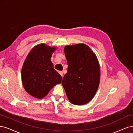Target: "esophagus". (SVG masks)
I'll use <instances>...</instances> for the list:
<instances>
[{
    "label": "esophagus",
    "instance_id": "34e87169",
    "mask_svg": "<svg viewBox=\"0 0 133 133\" xmlns=\"http://www.w3.org/2000/svg\"><path fill=\"white\" fill-rule=\"evenodd\" d=\"M59 75H60L62 76V77L63 76V72H62V71H59Z\"/></svg>",
    "mask_w": 133,
    "mask_h": 133
}]
</instances>
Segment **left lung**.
Returning a JSON list of instances; mask_svg holds the SVG:
<instances>
[{
  "mask_svg": "<svg viewBox=\"0 0 133 133\" xmlns=\"http://www.w3.org/2000/svg\"><path fill=\"white\" fill-rule=\"evenodd\" d=\"M64 51L67 61V74L62 84L71 103L85 104L97 91L100 81V67L95 53L83 44L66 46Z\"/></svg>",
  "mask_w": 133,
  "mask_h": 133,
  "instance_id": "8db88e82",
  "label": "left lung"
}]
</instances>
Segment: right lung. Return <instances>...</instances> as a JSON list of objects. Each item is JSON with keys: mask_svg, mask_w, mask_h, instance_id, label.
I'll use <instances>...</instances> for the list:
<instances>
[{"mask_svg": "<svg viewBox=\"0 0 133 133\" xmlns=\"http://www.w3.org/2000/svg\"><path fill=\"white\" fill-rule=\"evenodd\" d=\"M55 48L38 45L28 54L21 70L23 86L29 94L38 99L45 97L62 77L54 68L51 61Z\"/></svg>", "mask_w": 133, "mask_h": 133, "instance_id": "right-lung-1", "label": "right lung"}]
</instances>
